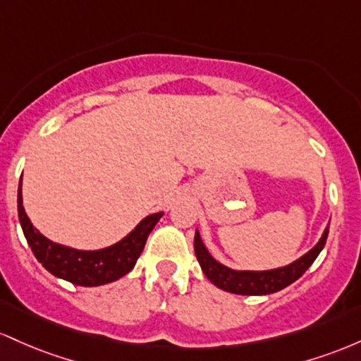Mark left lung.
Returning <instances> with one entry per match:
<instances>
[{
    "label": "left lung",
    "instance_id": "8db88e82",
    "mask_svg": "<svg viewBox=\"0 0 361 361\" xmlns=\"http://www.w3.org/2000/svg\"><path fill=\"white\" fill-rule=\"evenodd\" d=\"M327 233H329V225L324 228L322 237L319 238L317 244L312 247L309 252H305L290 264L279 266V268L274 269H232L228 266L221 264L206 249L200 230H196V235H194V252H196L202 273L220 290L230 291V293L235 295H271L297 281L310 268L312 262L317 259L324 245H326Z\"/></svg>",
    "mask_w": 361,
    "mask_h": 361
}]
</instances>
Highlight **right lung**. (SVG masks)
Wrapping results in <instances>:
<instances>
[{"label": "right lung", "mask_w": 361, "mask_h": 361, "mask_svg": "<svg viewBox=\"0 0 361 361\" xmlns=\"http://www.w3.org/2000/svg\"><path fill=\"white\" fill-rule=\"evenodd\" d=\"M17 201L20 225L37 261L56 278L66 279L78 286L107 285L128 274L143 252L149 232L164 216V212L148 214L135 226V230L116 244L97 250H82L49 240L32 225L23 208L22 177Z\"/></svg>", "instance_id": "right-lung-1"}]
</instances>
